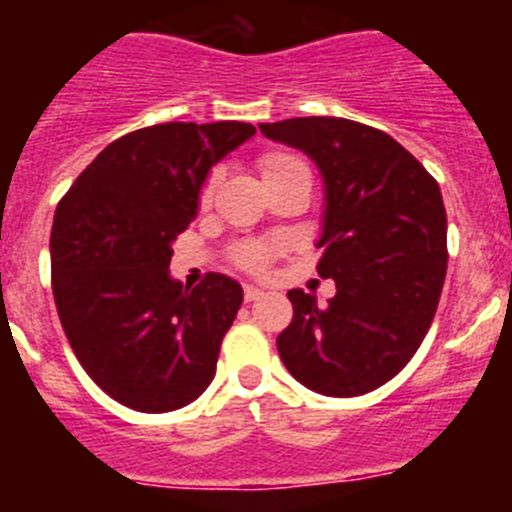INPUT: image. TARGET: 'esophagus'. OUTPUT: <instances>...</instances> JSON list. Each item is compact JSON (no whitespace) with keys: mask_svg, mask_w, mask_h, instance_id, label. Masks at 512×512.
Masks as SVG:
<instances>
[{"mask_svg":"<svg viewBox=\"0 0 512 512\" xmlns=\"http://www.w3.org/2000/svg\"><path fill=\"white\" fill-rule=\"evenodd\" d=\"M243 297H246V302H256L264 297V289L253 287V284H246V287H243Z\"/></svg>","mask_w":512,"mask_h":512,"instance_id":"esophagus-1","label":"esophagus"}]
</instances>
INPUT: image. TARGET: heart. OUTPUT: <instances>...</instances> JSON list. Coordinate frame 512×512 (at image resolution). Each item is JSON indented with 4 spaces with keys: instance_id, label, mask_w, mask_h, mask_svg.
<instances>
[{
    "instance_id": "b5f03b06",
    "label": "heart",
    "mask_w": 512,
    "mask_h": 512,
    "mask_svg": "<svg viewBox=\"0 0 512 512\" xmlns=\"http://www.w3.org/2000/svg\"><path fill=\"white\" fill-rule=\"evenodd\" d=\"M292 164H302V158H297L295 153H284V151H274V153H266L261 156L259 166H261V176H271L277 174V171L287 169ZM212 189H215V174L202 184V192H200V202L207 205L212 197ZM279 251V243L277 241H241L235 243L233 251H230V261H233L238 269L248 271V274H261V271L269 266V261L274 259V253Z\"/></svg>"
}]
</instances>
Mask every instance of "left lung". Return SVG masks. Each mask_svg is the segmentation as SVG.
Here are the masks:
<instances>
[{
  "label": "left lung",
  "mask_w": 512,
  "mask_h": 512,
  "mask_svg": "<svg viewBox=\"0 0 512 512\" xmlns=\"http://www.w3.org/2000/svg\"><path fill=\"white\" fill-rule=\"evenodd\" d=\"M259 128L318 164V274L336 282L328 305L289 289L295 318L279 333V356L307 390L366 395L413 359L436 315L449 261L441 189L413 153L361 122L292 117Z\"/></svg>",
  "instance_id": "obj_1"
}]
</instances>
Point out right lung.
<instances>
[{
    "label": "right lung",
    "instance_id": "right-lung-1",
    "mask_svg": "<svg viewBox=\"0 0 512 512\" xmlns=\"http://www.w3.org/2000/svg\"><path fill=\"white\" fill-rule=\"evenodd\" d=\"M256 133L248 122H164L104 148L58 202L51 284L84 372L140 413L184 408L215 377L243 289L225 274L184 289L171 243L197 215L212 166Z\"/></svg>",
    "mask_w": 512,
    "mask_h": 512
}]
</instances>
